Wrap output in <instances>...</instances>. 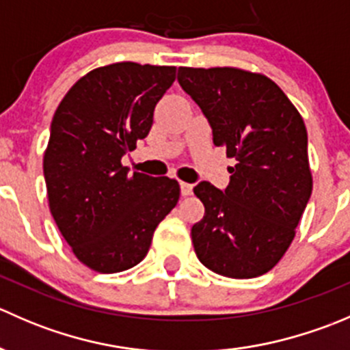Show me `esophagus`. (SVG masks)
Instances as JSON below:
<instances>
[{"instance_id":"1","label":"esophagus","mask_w":350,"mask_h":350,"mask_svg":"<svg viewBox=\"0 0 350 350\" xmlns=\"http://www.w3.org/2000/svg\"><path fill=\"white\" fill-rule=\"evenodd\" d=\"M181 195L183 196H189L193 193V185H189V183H181Z\"/></svg>"}]
</instances>
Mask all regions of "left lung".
I'll return each instance as SVG.
<instances>
[{
  "label": "left lung",
  "instance_id": "8db88e82",
  "mask_svg": "<svg viewBox=\"0 0 350 350\" xmlns=\"http://www.w3.org/2000/svg\"><path fill=\"white\" fill-rule=\"evenodd\" d=\"M178 81L206 116L215 146L235 159L225 191L208 181L193 189L204 204L191 228L198 259L221 276H262L291 245L312 195L305 122L264 74L179 67Z\"/></svg>",
  "mask_w": 350,
  "mask_h": 350
}]
</instances>
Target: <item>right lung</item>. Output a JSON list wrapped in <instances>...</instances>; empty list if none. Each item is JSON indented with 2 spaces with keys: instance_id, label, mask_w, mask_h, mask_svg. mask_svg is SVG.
I'll use <instances>...</instances> for the list:
<instances>
[{
  "instance_id": "1",
  "label": "right lung",
  "mask_w": 350,
  "mask_h": 350,
  "mask_svg": "<svg viewBox=\"0 0 350 350\" xmlns=\"http://www.w3.org/2000/svg\"><path fill=\"white\" fill-rule=\"evenodd\" d=\"M176 79L174 66L116 62L81 77L54 113L44 154L49 208L74 256L98 273L137 266L176 206L171 178L122 165L146 139L154 109Z\"/></svg>"
}]
</instances>
